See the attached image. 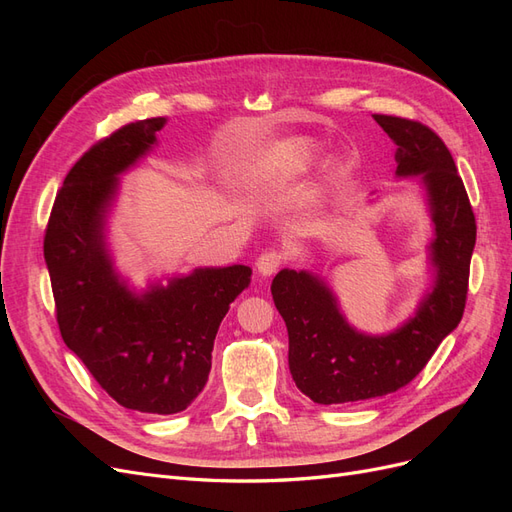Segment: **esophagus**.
<instances>
[{
    "mask_svg": "<svg viewBox=\"0 0 512 512\" xmlns=\"http://www.w3.org/2000/svg\"><path fill=\"white\" fill-rule=\"evenodd\" d=\"M284 254L280 250H267L262 252L256 260V267H258V273L260 275H273L277 269H280L284 265Z\"/></svg>",
    "mask_w": 512,
    "mask_h": 512,
    "instance_id": "obj_1",
    "label": "esophagus"
}]
</instances>
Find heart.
Segmentation results:
<instances>
[{
	"mask_svg": "<svg viewBox=\"0 0 512 512\" xmlns=\"http://www.w3.org/2000/svg\"><path fill=\"white\" fill-rule=\"evenodd\" d=\"M318 160V147L309 138H297V141L286 143L277 153L271 168V179H292L307 173Z\"/></svg>",
	"mask_w": 512,
	"mask_h": 512,
	"instance_id": "heart-1",
	"label": "heart"
}]
</instances>
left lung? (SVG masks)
<instances>
[{
  "mask_svg": "<svg viewBox=\"0 0 512 512\" xmlns=\"http://www.w3.org/2000/svg\"><path fill=\"white\" fill-rule=\"evenodd\" d=\"M397 145V175H421L436 226L431 260L436 286L414 318L386 337L350 329L333 294L316 277L284 269L271 294L288 329L294 384L316 404H348L389 395L412 382L466 309L476 220L451 151L425 123L374 115Z\"/></svg>",
  "mask_w": 512,
  "mask_h": 512,
  "instance_id": "1",
  "label": "left lung"
}]
</instances>
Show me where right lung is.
Segmentation results:
<instances>
[{
    "label": "right lung",
    "instance_id": "obj_1",
    "mask_svg": "<svg viewBox=\"0 0 512 512\" xmlns=\"http://www.w3.org/2000/svg\"><path fill=\"white\" fill-rule=\"evenodd\" d=\"M164 117L121 126L91 145L64 179L44 232L55 316L66 346L119 406L175 414L203 391L230 303L252 269H196L141 299L123 286L102 241L117 175L156 143Z\"/></svg>",
    "mask_w": 512,
    "mask_h": 512
}]
</instances>
